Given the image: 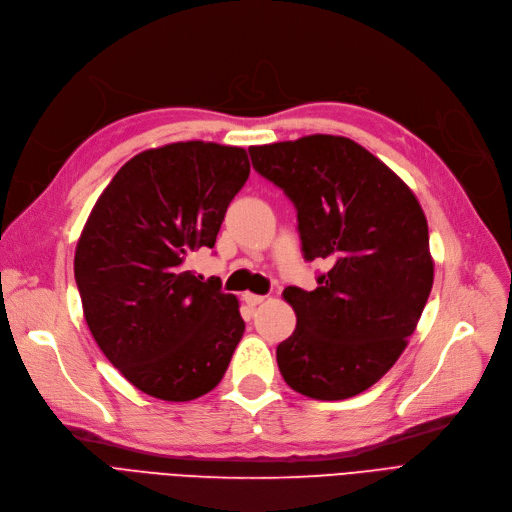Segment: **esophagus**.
Masks as SVG:
<instances>
[{"label":"esophagus","instance_id":"34e87169","mask_svg":"<svg viewBox=\"0 0 512 512\" xmlns=\"http://www.w3.org/2000/svg\"><path fill=\"white\" fill-rule=\"evenodd\" d=\"M243 300H245V304H248V306H258V304H262L264 300H267V298H264V296H260V294H252V292H245L243 294Z\"/></svg>","mask_w":512,"mask_h":512}]
</instances>
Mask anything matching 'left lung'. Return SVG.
Segmentation results:
<instances>
[{
  "label": "left lung",
  "mask_w": 512,
  "mask_h": 512,
  "mask_svg": "<svg viewBox=\"0 0 512 512\" xmlns=\"http://www.w3.org/2000/svg\"><path fill=\"white\" fill-rule=\"evenodd\" d=\"M250 157L296 206L304 258L330 264L313 292L283 290L296 330L277 346L279 372L304 397H355L401 357L431 294L426 216L412 189L351 138L302 136L250 147Z\"/></svg>",
  "instance_id": "obj_1"
}]
</instances>
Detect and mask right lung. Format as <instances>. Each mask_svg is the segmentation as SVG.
Wrapping results in <instances>:
<instances>
[{"label": "right lung", "mask_w": 512, "mask_h": 512, "mask_svg": "<svg viewBox=\"0 0 512 512\" xmlns=\"http://www.w3.org/2000/svg\"><path fill=\"white\" fill-rule=\"evenodd\" d=\"M250 176L241 147L189 140L134 155L92 208L75 281L100 351L138 391L191 401L222 380L245 323L218 279L189 271L214 248Z\"/></svg>", "instance_id": "add662e5"}]
</instances>
